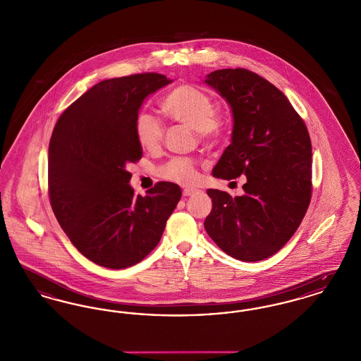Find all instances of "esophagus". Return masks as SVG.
Listing matches in <instances>:
<instances>
[{"label":"esophagus","instance_id":"esophagus-1","mask_svg":"<svg viewBox=\"0 0 361 361\" xmlns=\"http://www.w3.org/2000/svg\"><path fill=\"white\" fill-rule=\"evenodd\" d=\"M197 193H200V190L196 188H185L183 190V195H184L185 197L193 196V195H197Z\"/></svg>","mask_w":361,"mask_h":361}]
</instances>
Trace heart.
<instances>
[{"mask_svg":"<svg viewBox=\"0 0 361 361\" xmlns=\"http://www.w3.org/2000/svg\"><path fill=\"white\" fill-rule=\"evenodd\" d=\"M162 111L171 119L195 128L202 139H215L222 134L224 119L221 112L214 109L211 97L193 85L174 87L162 102ZM137 137L142 147L155 150L164 137V126L149 112H140L135 121ZM159 173L164 178L178 184H193L197 180L195 162L188 158H174L164 165Z\"/></svg>","mask_w":361,"mask_h":361,"instance_id":"heart-1","label":"heart"}]
</instances>
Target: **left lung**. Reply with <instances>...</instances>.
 I'll return each mask as SVG.
<instances>
[{
    "instance_id": "left-lung-1",
    "label": "left lung",
    "mask_w": 361,
    "mask_h": 361,
    "mask_svg": "<svg viewBox=\"0 0 361 361\" xmlns=\"http://www.w3.org/2000/svg\"><path fill=\"white\" fill-rule=\"evenodd\" d=\"M204 84L228 104L231 143L212 169L216 178L246 176L243 195L208 189L207 234L231 257L261 261L293 235L311 199V142L288 99L246 69L215 70Z\"/></svg>"
}]
</instances>
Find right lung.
<instances>
[{
	"mask_svg": "<svg viewBox=\"0 0 361 361\" xmlns=\"http://www.w3.org/2000/svg\"><path fill=\"white\" fill-rule=\"evenodd\" d=\"M172 82L157 73L102 81L70 105L52 131V211L77 250L100 267L123 269L146 257L181 199V188L169 181L135 196L127 171L142 157L135 130L142 104Z\"/></svg>",
	"mask_w": 361,
	"mask_h": 361,
	"instance_id": "obj_1",
	"label": "right lung"
}]
</instances>
